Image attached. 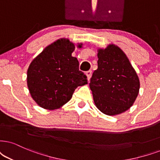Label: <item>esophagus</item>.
Listing matches in <instances>:
<instances>
[{"label":"esophagus","mask_w":160,"mask_h":160,"mask_svg":"<svg viewBox=\"0 0 160 160\" xmlns=\"http://www.w3.org/2000/svg\"><path fill=\"white\" fill-rule=\"evenodd\" d=\"M86 74L87 76V80H89L91 78V76H92V71H88V72H86Z\"/></svg>","instance_id":"34e87169"}]
</instances>
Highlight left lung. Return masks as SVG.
<instances>
[{
    "instance_id": "8db88e82",
    "label": "left lung",
    "mask_w": 160,
    "mask_h": 160,
    "mask_svg": "<svg viewBox=\"0 0 160 160\" xmlns=\"http://www.w3.org/2000/svg\"><path fill=\"white\" fill-rule=\"evenodd\" d=\"M98 69L89 86L97 108L113 116L125 112L134 104L139 90V80L125 54L111 44L98 50Z\"/></svg>"
}]
</instances>
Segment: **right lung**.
<instances>
[{"mask_svg": "<svg viewBox=\"0 0 160 160\" xmlns=\"http://www.w3.org/2000/svg\"><path fill=\"white\" fill-rule=\"evenodd\" d=\"M82 44L78 46L81 48ZM74 43L58 40L32 60L27 71V85L32 98L42 108H59L72 98L87 77L79 70L78 59L72 56Z\"/></svg>", "mask_w": 160, "mask_h": 160, "instance_id": "obj_1", "label": "right lung"}]
</instances>
